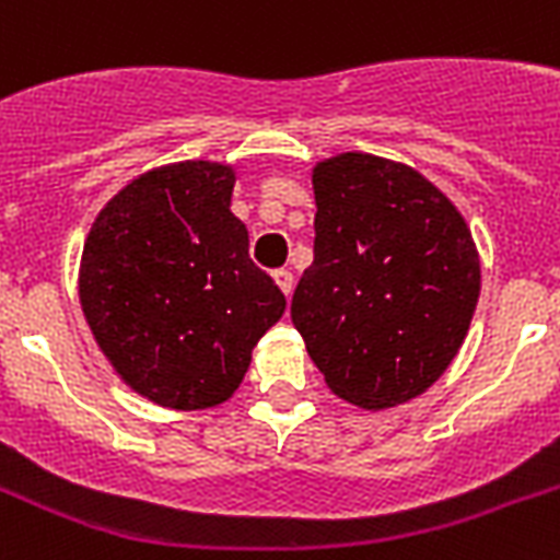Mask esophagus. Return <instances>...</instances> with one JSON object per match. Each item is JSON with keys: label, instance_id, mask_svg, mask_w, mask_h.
<instances>
[{"label": "esophagus", "instance_id": "esophagus-1", "mask_svg": "<svg viewBox=\"0 0 560 560\" xmlns=\"http://www.w3.org/2000/svg\"><path fill=\"white\" fill-rule=\"evenodd\" d=\"M272 279H276V284L284 290V296H290V293H293V272H290L288 267H279V270L272 272Z\"/></svg>", "mask_w": 560, "mask_h": 560}]
</instances>
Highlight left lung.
I'll return each mask as SVG.
<instances>
[{
  "instance_id": "8db88e82",
  "label": "left lung",
  "mask_w": 560,
  "mask_h": 560,
  "mask_svg": "<svg viewBox=\"0 0 560 560\" xmlns=\"http://www.w3.org/2000/svg\"><path fill=\"white\" fill-rule=\"evenodd\" d=\"M314 264L290 316L340 398L383 409L451 366L479 296V255L433 183L398 162L342 153L314 171Z\"/></svg>"
}]
</instances>
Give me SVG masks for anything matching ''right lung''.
I'll return each instance as SVG.
<instances>
[{"label":"right lung","instance_id":"obj_1","mask_svg":"<svg viewBox=\"0 0 560 560\" xmlns=\"http://www.w3.org/2000/svg\"><path fill=\"white\" fill-rule=\"evenodd\" d=\"M232 186L214 162L151 171L107 202L83 244V316L116 372L162 407L226 400L288 305L249 258Z\"/></svg>","mask_w":560,"mask_h":560}]
</instances>
